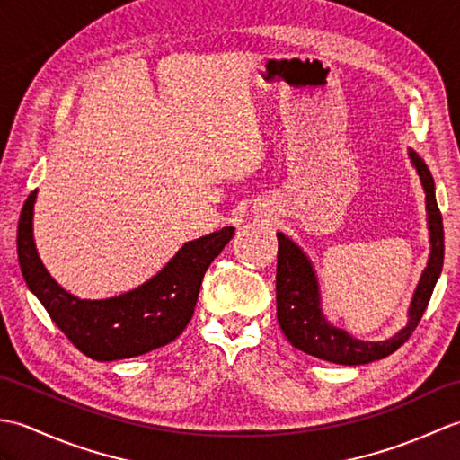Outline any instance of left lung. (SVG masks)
Segmentation results:
<instances>
[{
	"instance_id": "obj_1",
	"label": "left lung",
	"mask_w": 460,
	"mask_h": 460,
	"mask_svg": "<svg viewBox=\"0 0 460 460\" xmlns=\"http://www.w3.org/2000/svg\"><path fill=\"white\" fill-rule=\"evenodd\" d=\"M407 154L425 191L429 259L413 290L411 305L407 308L405 326L397 330L392 338L377 341L359 340L348 334L346 330L330 324L324 316V310H322L320 285L314 265H312L306 252L295 241L287 237L285 233H277V318L287 340L300 351H305V354L340 366L369 364V361L384 359L389 354H394L411 336V332L417 328L419 320H421L438 275L443 270L445 233L441 211H438L435 199L433 175L415 150L409 148Z\"/></svg>"
}]
</instances>
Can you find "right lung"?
<instances>
[{"mask_svg": "<svg viewBox=\"0 0 460 460\" xmlns=\"http://www.w3.org/2000/svg\"><path fill=\"white\" fill-rule=\"evenodd\" d=\"M37 190L29 195L17 227V257L27 288L63 334L96 361L126 359L170 344L188 326L211 261L235 235L223 227L183 243L181 249L136 288L111 298H79L49 275L33 239Z\"/></svg>", "mask_w": 460, "mask_h": 460, "instance_id": "obj_1", "label": "right lung"}]
</instances>
